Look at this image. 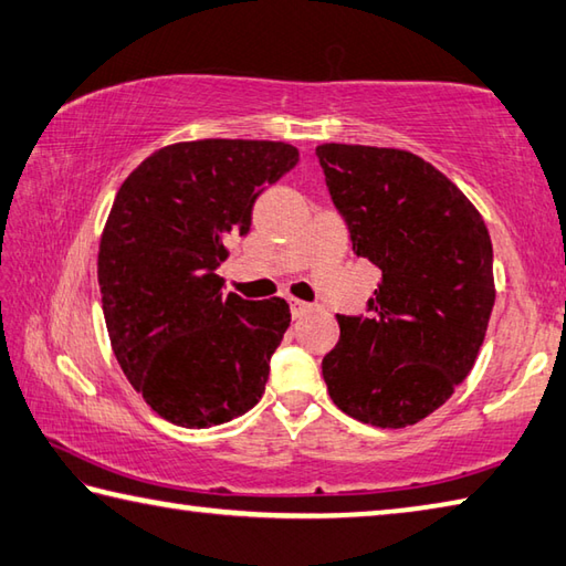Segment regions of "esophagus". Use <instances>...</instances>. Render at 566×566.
<instances>
[{
  "label": "esophagus",
  "mask_w": 566,
  "mask_h": 566,
  "mask_svg": "<svg viewBox=\"0 0 566 566\" xmlns=\"http://www.w3.org/2000/svg\"><path fill=\"white\" fill-rule=\"evenodd\" d=\"M290 306H292V316L294 318H300V316H306L310 314L314 306L312 304H306V302H300V300H290Z\"/></svg>",
  "instance_id": "34e87169"
}]
</instances>
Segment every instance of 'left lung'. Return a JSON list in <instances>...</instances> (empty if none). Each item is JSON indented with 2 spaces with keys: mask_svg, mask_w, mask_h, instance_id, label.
I'll list each match as a JSON object with an SVG mask.
<instances>
[{
  "mask_svg": "<svg viewBox=\"0 0 566 566\" xmlns=\"http://www.w3.org/2000/svg\"><path fill=\"white\" fill-rule=\"evenodd\" d=\"M352 248L381 270L366 314H338L322 374L361 423L406 428L453 396L475 366L495 304L492 242L443 172L398 148H316Z\"/></svg>",
  "mask_w": 566,
  "mask_h": 566,
  "instance_id": "left-lung-1",
  "label": "left lung"
}]
</instances>
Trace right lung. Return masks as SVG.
Segmentation results:
<instances>
[{"instance_id":"add662e5","label":"right lung","mask_w":566,"mask_h":566,"mask_svg":"<svg viewBox=\"0 0 566 566\" xmlns=\"http://www.w3.org/2000/svg\"><path fill=\"white\" fill-rule=\"evenodd\" d=\"M296 163L290 143H176L143 160L113 200L98 250L111 346L170 423L210 428L260 403L290 304L224 296L218 266L224 240L250 232L256 198Z\"/></svg>"}]
</instances>
